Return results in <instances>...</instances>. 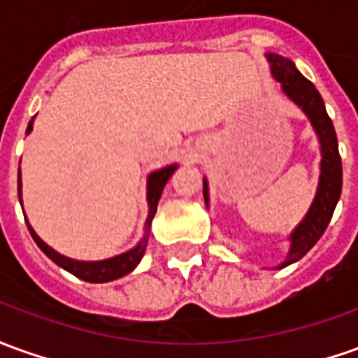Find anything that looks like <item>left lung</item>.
<instances>
[{"label":"left lung","instance_id":"obj_1","mask_svg":"<svg viewBox=\"0 0 358 358\" xmlns=\"http://www.w3.org/2000/svg\"><path fill=\"white\" fill-rule=\"evenodd\" d=\"M271 70L273 76L282 83V91L290 99L296 103L298 107L306 113L308 118L312 120V127L315 128L320 142H322V175H320V185L317 193L306 218L292 231L290 240V251H288L287 261L280 265V268L302 259L308 251L314 248L322 234L327 228V224L334 216L337 201L341 196V183H343V169H341V155L337 148V134H335L334 122L325 110L324 99L320 91L310 80H306L296 66L282 56L268 54ZM206 181H204V201L208 203V193H206Z\"/></svg>","mask_w":358,"mask_h":358}]
</instances>
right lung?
I'll return each mask as SVG.
<instances>
[{"label": "right lung", "mask_w": 358, "mask_h": 358, "mask_svg": "<svg viewBox=\"0 0 358 358\" xmlns=\"http://www.w3.org/2000/svg\"><path fill=\"white\" fill-rule=\"evenodd\" d=\"M31 128H33V120H31V122H29V127H27V134L31 132ZM175 167H177V165H169V167H164V169L154 171V173L150 175V179H148V203H150V216H148V220H146V236H144V240L140 241L134 250L127 251V253H122V255H118V257L105 259V261H95V263L73 261V259L64 257V255H60V253H56L52 248H48V245H46V243H44L36 234H34L31 226H29V231H31L33 240L36 241V245H38V248H41V250H43L44 253H46V255L56 263V265H60L62 268H66L68 273L76 275V277L81 278V280H87V282H108V280H115V278L124 277V275H128L132 268L136 267L138 263H140V259L144 257V251H146V245H148V236H150V224H152V218H154L155 210H157V201H159V196H162V191H164L167 179L173 175ZM17 187H19V199H21V171H19Z\"/></svg>", "instance_id": "1"}]
</instances>
